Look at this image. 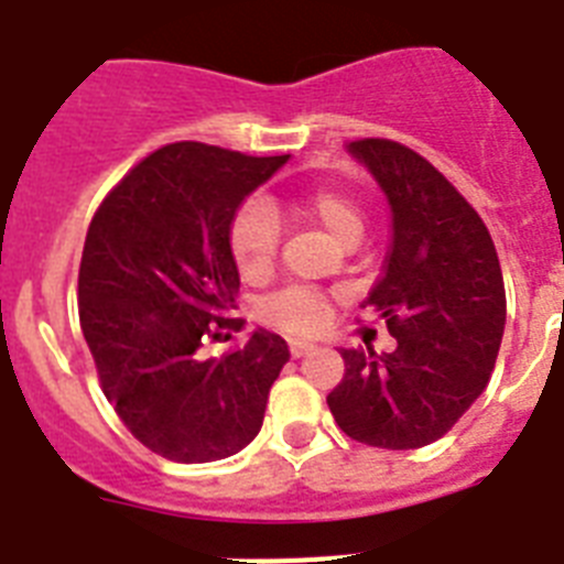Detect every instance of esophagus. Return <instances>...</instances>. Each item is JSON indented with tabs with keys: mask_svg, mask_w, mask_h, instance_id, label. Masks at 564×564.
Wrapping results in <instances>:
<instances>
[{
	"mask_svg": "<svg viewBox=\"0 0 564 564\" xmlns=\"http://www.w3.org/2000/svg\"><path fill=\"white\" fill-rule=\"evenodd\" d=\"M290 352L295 355V358H304V355L318 352V347H315V344H310V340H290Z\"/></svg>",
	"mask_w": 564,
	"mask_h": 564,
	"instance_id": "34e87169",
	"label": "esophagus"
}]
</instances>
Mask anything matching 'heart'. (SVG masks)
<instances>
[{
  "mask_svg": "<svg viewBox=\"0 0 564 564\" xmlns=\"http://www.w3.org/2000/svg\"><path fill=\"white\" fill-rule=\"evenodd\" d=\"M290 212L306 224L318 226L335 246L347 249L364 235V212L347 192L333 186L312 188L310 194L290 203ZM278 206L267 200H249L240 206L229 226V254L235 260L243 281H263L269 278L278 258ZM263 318L272 321L286 333H312L326 318V301L315 290L292 286L283 290L263 306Z\"/></svg>",
  "mask_w": 564,
  "mask_h": 564,
  "instance_id": "obj_1",
  "label": "heart"
}]
</instances>
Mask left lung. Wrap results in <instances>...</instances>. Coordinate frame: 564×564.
Listing matches in <instances>:
<instances>
[{
	"label": "left lung",
	"instance_id": "obj_1",
	"mask_svg": "<svg viewBox=\"0 0 564 564\" xmlns=\"http://www.w3.org/2000/svg\"><path fill=\"white\" fill-rule=\"evenodd\" d=\"M390 203L384 274L364 301L395 352L344 349L326 404L355 442L384 451L433 444L485 392L505 335V281L490 231L435 165L392 140L347 145Z\"/></svg>",
	"mask_w": 564,
	"mask_h": 564
}]
</instances>
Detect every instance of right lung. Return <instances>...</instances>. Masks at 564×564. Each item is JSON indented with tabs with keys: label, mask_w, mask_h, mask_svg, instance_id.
<instances>
[{
	"label": "right lung",
	"mask_w": 564,
	"mask_h": 564,
	"mask_svg": "<svg viewBox=\"0 0 564 564\" xmlns=\"http://www.w3.org/2000/svg\"><path fill=\"white\" fill-rule=\"evenodd\" d=\"M283 158L172 143L134 165L94 215L79 263V324L113 413L158 456L203 465L260 433L290 361L258 326L243 347L206 355L235 310L229 226Z\"/></svg>",
	"instance_id": "1"
}]
</instances>
